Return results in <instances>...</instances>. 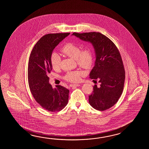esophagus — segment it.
<instances>
[{
    "mask_svg": "<svg viewBox=\"0 0 149 149\" xmlns=\"http://www.w3.org/2000/svg\"><path fill=\"white\" fill-rule=\"evenodd\" d=\"M80 85V84H71V87H75L79 86Z\"/></svg>",
    "mask_w": 149,
    "mask_h": 149,
    "instance_id": "34e87169",
    "label": "esophagus"
}]
</instances>
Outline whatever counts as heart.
Here are the masks:
<instances>
[{
  "label": "heart",
  "instance_id": "1",
  "mask_svg": "<svg viewBox=\"0 0 149 149\" xmlns=\"http://www.w3.org/2000/svg\"><path fill=\"white\" fill-rule=\"evenodd\" d=\"M61 51L64 55L75 59L77 64L83 69L89 70L93 66L94 56L91 47H85L81 49L79 45L70 42L64 45ZM61 61L60 57L57 54L54 53L51 55V65L54 70L60 68ZM84 75V72L81 70L71 71L67 72L63 78L67 81L77 82L80 80L81 77Z\"/></svg>",
  "mask_w": 149,
  "mask_h": 149
}]
</instances>
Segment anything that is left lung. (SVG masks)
<instances>
[{
  "mask_svg": "<svg viewBox=\"0 0 149 149\" xmlns=\"http://www.w3.org/2000/svg\"><path fill=\"white\" fill-rule=\"evenodd\" d=\"M72 35L91 42L95 48V66L89 78L98 80L100 86H94L89 102L96 110H106L117 102L124 89L125 71L120 52L112 41L100 32H73Z\"/></svg>",
  "mask_w": 149,
  "mask_h": 149,
  "instance_id": "8db88e82",
  "label": "left lung"
}]
</instances>
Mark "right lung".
Wrapping results in <instances>:
<instances>
[{"instance_id": "add662e5", "label": "right lung", "mask_w": 149, "mask_h": 149, "mask_svg": "<svg viewBox=\"0 0 149 149\" xmlns=\"http://www.w3.org/2000/svg\"><path fill=\"white\" fill-rule=\"evenodd\" d=\"M70 33H49L36 44L29 57L28 69L29 86L36 102L49 112L62 110L67 105L69 90L61 85L53 88L49 84L51 57L55 47Z\"/></svg>"}]
</instances>
